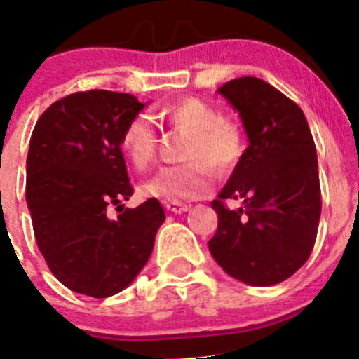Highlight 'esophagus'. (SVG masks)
Returning <instances> with one entry per match:
<instances>
[{"label": "esophagus", "mask_w": 359, "mask_h": 359, "mask_svg": "<svg viewBox=\"0 0 359 359\" xmlns=\"http://www.w3.org/2000/svg\"><path fill=\"white\" fill-rule=\"evenodd\" d=\"M165 207H166V210L173 212V214H182V212L189 210V207L184 203H180V201H166Z\"/></svg>", "instance_id": "esophagus-1"}]
</instances>
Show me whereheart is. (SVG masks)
Wrapping results in <instances>:
<instances>
[{
  "label": "heart",
  "mask_w": 359,
  "mask_h": 359,
  "mask_svg": "<svg viewBox=\"0 0 359 359\" xmlns=\"http://www.w3.org/2000/svg\"><path fill=\"white\" fill-rule=\"evenodd\" d=\"M170 126L189 133L184 147L182 165L165 166L140 186L142 196L161 201H184L201 198L212 189L214 175L235 168L245 152V135L236 121L224 117L221 110L205 100L189 96L163 110ZM121 151L137 170H145L154 161L158 135L144 114L131 117L121 133Z\"/></svg>",
  "instance_id": "1"
}]
</instances>
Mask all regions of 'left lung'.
<instances>
[{
	"label": "left lung",
	"instance_id": "left-lung-1",
	"mask_svg": "<svg viewBox=\"0 0 359 359\" xmlns=\"http://www.w3.org/2000/svg\"><path fill=\"white\" fill-rule=\"evenodd\" d=\"M238 110L249 147L212 201L217 231L208 240L226 273L250 286H273L293 276L314 249L321 186L314 138L300 107L256 76L219 87ZM226 199H242L231 211Z\"/></svg>",
	"mask_w": 359,
	"mask_h": 359
}]
</instances>
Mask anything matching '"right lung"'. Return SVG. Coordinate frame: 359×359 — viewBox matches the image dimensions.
<instances>
[{"label":"right lung","instance_id":"right-lung-1","mask_svg":"<svg viewBox=\"0 0 359 359\" xmlns=\"http://www.w3.org/2000/svg\"><path fill=\"white\" fill-rule=\"evenodd\" d=\"M142 109L128 93H73L52 103L31 135L26 201L34 238L55 279L75 293L107 298L130 286L165 222L156 198L121 205L133 194L121 133ZM112 204L123 210L116 222L106 215Z\"/></svg>","mask_w":359,"mask_h":359}]
</instances>
